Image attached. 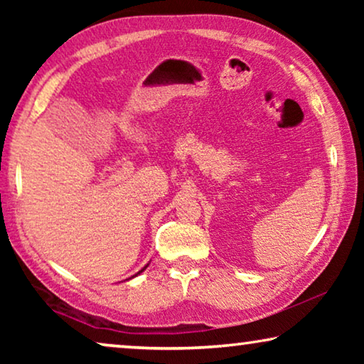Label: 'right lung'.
Listing matches in <instances>:
<instances>
[{
	"instance_id": "add662e5",
	"label": "right lung",
	"mask_w": 364,
	"mask_h": 364,
	"mask_svg": "<svg viewBox=\"0 0 364 364\" xmlns=\"http://www.w3.org/2000/svg\"><path fill=\"white\" fill-rule=\"evenodd\" d=\"M147 267H149V263H147V264H146V267H144V268H143V269H139V271H138V273H136V274H134V276H138V274H139V273H143V271H144V269H146V268H147ZM134 276H132V278H134ZM132 278H130V279H132Z\"/></svg>"
}]
</instances>
